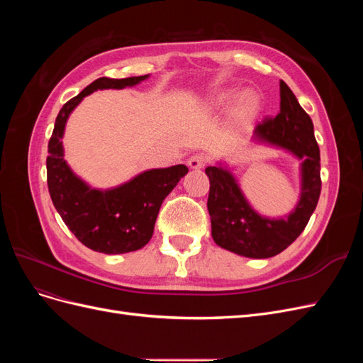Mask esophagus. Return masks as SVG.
<instances>
[{
    "label": "esophagus",
    "mask_w": 363,
    "mask_h": 363,
    "mask_svg": "<svg viewBox=\"0 0 363 363\" xmlns=\"http://www.w3.org/2000/svg\"><path fill=\"white\" fill-rule=\"evenodd\" d=\"M206 163H207V157L204 155H195L188 160L189 168L192 169H201L206 167Z\"/></svg>",
    "instance_id": "esophagus-1"
}]
</instances>
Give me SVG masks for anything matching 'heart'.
Masks as SVG:
<instances>
[{
    "instance_id": "1",
    "label": "heart",
    "mask_w": 363,
    "mask_h": 363,
    "mask_svg": "<svg viewBox=\"0 0 363 363\" xmlns=\"http://www.w3.org/2000/svg\"><path fill=\"white\" fill-rule=\"evenodd\" d=\"M232 100V95L230 94H223L216 98L215 106H227ZM257 107H259V101L255 95L247 94L242 96V100L239 101V104L235 108V121L239 125H245L248 124L251 118L256 115L257 112Z\"/></svg>"
}]
</instances>
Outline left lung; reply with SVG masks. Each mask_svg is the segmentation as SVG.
Here are the masks:
<instances>
[{
	"label": "left lung",
	"instance_id": "obj_1",
	"mask_svg": "<svg viewBox=\"0 0 363 363\" xmlns=\"http://www.w3.org/2000/svg\"><path fill=\"white\" fill-rule=\"evenodd\" d=\"M256 136L292 151L303 160L301 199L295 211L281 219L257 215L244 199L233 175L219 167L206 168L211 182L207 208L216 245L245 257L267 259L288 248L309 223L321 194L320 147L311 116L283 80H280V112L257 124Z\"/></svg>",
	"mask_w": 363,
	"mask_h": 363
}]
</instances>
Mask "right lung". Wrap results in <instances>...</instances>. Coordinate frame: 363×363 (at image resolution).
Returning a JSON list of instances; mask_svg holds the SVG:
<instances>
[{
	"label": "right lung",
	"instance_id": "1",
	"mask_svg": "<svg viewBox=\"0 0 363 363\" xmlns=\"http://www.w3.org/2000/svg\"><path fill=\"white\" fill-rule=\"evenodd\" d=\"M148 75L128 79L101 77L65 103L48 142L47 182L54 207L83 245L104 255H123L148 244L160 206L188 172V167L150 169L111 191H96L75 177L63 160L62 136L69 113L86 95L96 89H123Z\"/></svg>",
	"mask_w": 363,
	"mask_h": 363
}]
</instances>
